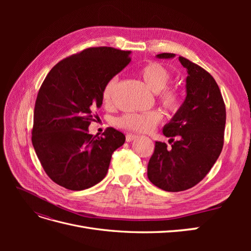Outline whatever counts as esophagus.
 Here are the masks:
<instances>
[{"label": "esophagus", "mask_w": 251, "mask_h": 251, "mask_svg": "<svg viewBox=\"0 0 251 251\" xmlns=\"http://www.w3.org/2000/svg\"><path fill=\"white\" fill-rule=\"evenodd\" d=\"M137 138H138V136L137 135H134V134H126V142H131L133 140H136Z\"/></svg>", "instance_id": "obj_1"}]
</instances>
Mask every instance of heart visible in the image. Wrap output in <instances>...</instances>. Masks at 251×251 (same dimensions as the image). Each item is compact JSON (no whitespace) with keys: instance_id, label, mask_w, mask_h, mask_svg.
Here are the masks:
<instances>
[{"instance_id":"heart-1","label":"heart","mask_w":251,"mask_h":251,"mask_svg":"<svg viewBox=\"0 0 251 251\" xmlns=\"http://www.w3.org/2000/svg\"><path fill=\"white\" fill-rule=\"evenodd\" d=\"M139 75L146 85L158 94V100L171 112H177L182 105V96L178 88L169 85L172 74L162 64L158 62H149L141 67ZM117 83V77L113 76L101 91V98L104 104L112 101L114 90ZM163 116L159 111H150L144 113H126L115 120L118 127L134 132L149 133L153 131L158 124L161 123Z\"/></svg>"}]
</instances>
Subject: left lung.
<instances>
[{
	"label": "left lung",
	"instance_id": "8db88e82",
	"mask_svg": "<svg viewBox=\"0 0 251 251\" xmlns=\"http://www.w3.org/2000/svg\"><path fill=\"white\" fill-rule=\"evenodd\" d=\"M157 56L172 58L175 54ZM179 60L188 76L185 100L163 127L172 148L156 141L148 165L150 181L166 192L185 191L198 184L217 161L224 143L226 110L215 78L189 59L179 56Z\"/></svg>",
	"mask_w": 251,
	"mask_h": 251
}]
</instances>
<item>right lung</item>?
Segmentation results:
<instances>
[{
    "instance_id": "obj_1",
    "label": "right lung",
    "mask_w": 251,
    "mask_h": 251,
    "mask_svg": "<svg viewBox=\"0 0 251 251\" xmlns=\"http://www.w3.org/2000/svg\"><path fill=\"white\" fill-rule=\"evenodd\" d=\"M130 51L91 47L58 62L43 81L34 105L32 144L48 177L71 191H82L107 175L113 151L126 136L107 127L88 133L102 103L101 91L131 62Z\"/></svg>"
}]
</instances>
